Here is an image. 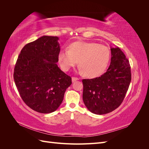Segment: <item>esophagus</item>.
Masks as SVG:
<instances>
[{"label": "esophagus", "mask_w": 149, "mask_h": 149, "mask_svg": "<svg viewBox=\"0 0 149 149\" xmlns=\"http://www.w3.org/2000/svg\"><path fill=\"white\" fill-rule=\"evenodd\" d=\"M71 79H72V82H73V83H74V81H77V80H78L79 79H78V78H75V77H72Z\"/></svg>", "instance_id": "1"}]
</instances>
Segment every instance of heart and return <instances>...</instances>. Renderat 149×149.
Wrapping results in <instances>:
<instances>
[{"mask_svg": "<svg viewBox=\"0 0 149 149\" xmlns=\"http://www.w3.org/2000/svg\"><path fill=\"white\" fill-rule=\"evenodd\" d=\"M58 58L63 71H68L79 61L80 71L88 77L95 78L106 70L110 60V49L97 43L77 42L71 44L68 50L61 51Z\"/></svg>", "mask_w": 149, "mask_h": 149, "instance_id": "obj_1", "label": "heart"}]
</instances>
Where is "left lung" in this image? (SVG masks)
I'll list each match as a JSON object with an SVG mask.
<instances>
[{"label": "left lung", "instance_id": "left-lung-1", "mask_svg": "<svg viewBox=\"0 0 149 149\" xmlns=\"http://www.w3.org/2000/svg\"><path fill=\"white\" fill-rule=\"evenodd\" d=\"M111 64L100 77L84 79L83 100L88 109L95 114H105L123 101L131 81L129 60L121 49L111 47Z\"/></svg>", "mask_w": 149, "mask_h": 149}]
</instances>
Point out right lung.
<instances>
[{
    "label": "right lung",
    "mask_w": 149,
    "mask_h": 149,
    "mask_svg": "<svg viewBox=\"0 0 149 149\" xmlns=\"http://www.w3.org/2000/svg\"><path fill=\"white\" fill-rule=\"evenodd\" d=\"M59 38L42 36L26 44L18 57L13 72L16 87L24 102L33 110L48 114L63 100L71 78L57 65Z\"/></svg>",
    "instance_id": "obj_1"
}]
</instances>
